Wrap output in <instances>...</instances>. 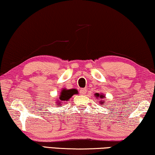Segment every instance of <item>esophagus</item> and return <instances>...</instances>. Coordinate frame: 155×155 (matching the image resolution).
I'll return each mask as SVG.
<instances>
[{
    "instance_id": "1",
    "label": "esophagus",
    "mask_w": 155,
    "mask_h": 155,
    "mask_svg": "<svg viewBox=\"0 0 155 155\" xmlns=\"http://www.w3.org/2000/svg\"><path fill=\"white\" fill-rule=\"evenodd\" d=\"M86 92H87L86 89H81L80 91V94H81V95H85V94H86Z\"/></svg>"
}]
</instances>
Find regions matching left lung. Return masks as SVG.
<instances>
[{"label": "left lung", "mask_w": 155, "mask_h": 155, "mask_svg": "<svg viewBox=\"0 0 155 155\" xmlns=\"http://www.w3.org/2000/svg\"><path fill=\"white\" fill-rule=\"evenodd\" d=\"M94 96H95V98L97 100H100V101H99V104L101 105H104V103L105 102V100H106V97L104 94L102 93H98V92H97V93L94 94ZM103 107H105V106H103Z\"/></svg>", "instance_id": "8db88e82"}]
</instances>
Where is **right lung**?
<instances>
[{
	"label": "right lung",
	"mask_w": 155,
	"mask_h": 155,
	"mask_svg": "<svg viewBox=\"0 0 155 155\" xmlns=\"http://www.w3.org/2000/svg\"><path fill=\"white\" fill-rule=\"evenodd\" d=\"M77 90L76 89H65L63 88L62 90L61 93H60V96L58 99H56L55 100V103L58 105L57 107H60L62 105L63 101H68L72 97L74 94H77Z\"/></svg>",
	"instance_id": "add662e5"
}]
</instances>
